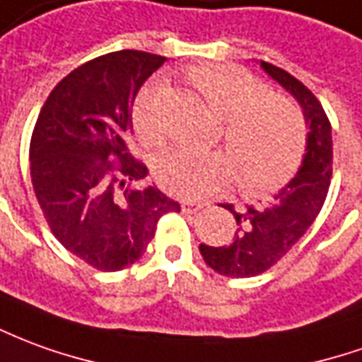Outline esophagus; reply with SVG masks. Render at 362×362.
I'll return each instance as SVG.
<instances>
[{
	"instance_id": "34e87169",
	"label": "esophagus",
	"mask_w": 362,
	"mask_h": 362,
	"mask_svg": "<svg viewBox=\"0 0 362 362\" xmlns=\"http://www.w3.org/2000/svg\"><path fill=\"white\" fill-rule=\"evenodd\" d=\"M203 203H199V201H189V199H185V201H181V209H183V213H197V211H201L203 209Z\"/></svg>"
}]
</instances>
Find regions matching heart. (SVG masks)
Wrapping results in <instances>:
<instances>
[{
	"instance_id": "1",
	"label": "heart",
	"mask_w": 362,
	"mask_h": 362,
	"mask_svg": "<svg viewBox=\"0 0 362 362\" xmlns=\"http://www.w3.org/2000/svg\"><path fill=\"white\" fill-rule=\"evenodd\" d=\"M216 118L224 119L223 138L230 154L177 149L157 163V183L177 197L213 195L238 179L248 197L280 191L296 177L308 149V122L296 100L274 94L270 86L233 62H206L187 72ZM163 84L141 90L132 108V124L148 148L165 144V126L159 116Z\"/></svg>"
}]
</instances>
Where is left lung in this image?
Here are the masks:
<instances>
[{
    "instance_id": "8db88e82",
    "label": "left lung",
    "mask_w": 362,
    "mask_h": 362,
    "mask_svg": "<svg viewBox=\"0 0 362 362\" xmlns=\"http://www.w3.org/2000/svg\"><path fill=\"white\" fill-rule=\"evenodd\" d=\"M260 64L300 102L310 126L308 149L298 175L274 197L270 205L248 206L243 213L234 211L233 205H224L238 224L233 243L226 246H199L206 266L228 278H252L278 264L315 221L331 183V122L321 102L290 72L270 62L262 61Z\"/></svg>"
}]
</instances>
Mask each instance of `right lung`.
Here are the masks:
<instances>
[{
  "label": "right lung",
  "mask_w": 362,
  "mask_h": 362,
  "mask_svg": "<svg viewBox=\"0 0 362 362\" xmlns=\"http://www.w3.org/2000/svg\"><path fill=\"white\" fill-rule=\"evenodd\" d=\"M163 62L141 51L84 62L52 88L33 128L29 165L45 221L96 270L138 262L159 218L181 211L156 185L136 187L148 167L128 148L136 94Z\"/></svg>",
  "instance_id": "1"
}]
</instances>
